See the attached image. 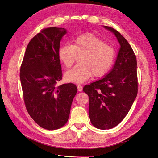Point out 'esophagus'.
Here are the masks:
<instances>
[{
	"label": "esophagus",
	"instance_id": "34e87169",
	"mask_svg": "<svg viewBox=\"0 0 158 158\" xmlns=\"http://www.w3.org/2000/svg\"><path fill=\"white\" fill-rule=\"evenodd\" d=\"M77 89L79 92H81L83 90V86L81 85H77Z\"/></svg>",
	"mask_w": 158,
	"mask_h": 158
}]
</instances>
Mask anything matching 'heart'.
Listing matches in <instances>:
<instances>
[{
    "instance_id": "b5f03b06",
    "label": "heart",
    "mask_w": 158,
    "mask_h": 158,
    "mask_svg": "<svg viewBox=\"0 0 158 158\" xmlns=\"http://www.w3.org/2000/svg\"><path fill=\"white\" fill-rule=\"evenodd\" d=\"M58 55L67 68L72 67L77 55L81 56L80 65L68 71L65 78L68 82L82 83L93 75L102 77L109 71L114 60L115 49L95 34L86 33L76 38L72 45L60 46Z\"/></svg>"
}]
</instances>
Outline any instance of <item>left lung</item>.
<instances>
[{
    "label": "left lung",
    "instance_id": "obj_1",
    "mask_svg": "<svg viewBox=\"0 0 158 158\" xmlns=\"http://www.w3.org/2000/svg\"><path fill=\"white\" fill-rule=\"evenodd\" d=\"M117 38L120 48L113 68L99 81L85 85L89 98V114L98 129L109 130L117 126L130 110L137 95L136 56L122 35L112 27L104 26Z\"/></svg>",
    "mask_w": 158,
    "mask_h": 158
}]
</instances>
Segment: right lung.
<instances>
[{
	"instance_id": "1",
	"label": "right lung",
	"mask_w": 158,
	"mask_h": 158,
	"mask_svg": "<svg viewBox=\"0 0 158 158\" xmlns=\"http://www.w3.org/2000/svg\"><path fill=\"white\" fill-rule=\"evenodd\" d=\"M67 32L64 28H46L28 43L20 68V79L26 109L37 124L57 130L68 122L77 91L73 83L56 86L62 79L58 52Z\"/></svg>"
}]
</instances>
